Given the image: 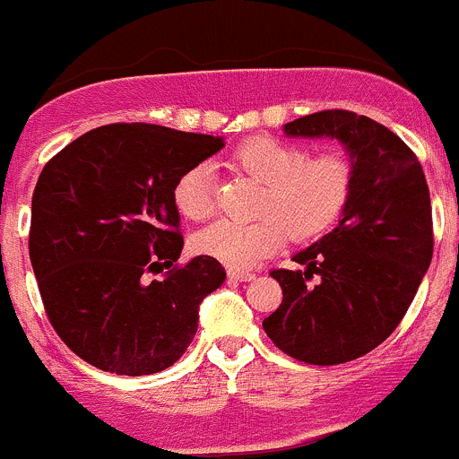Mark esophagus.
Returning <instances> with one entry per match:
<instances>
[{
    "instance_id": "esophagus-1",
    "label": "esophagus",
    "mask_w": 459,
    "mask_h": 459,
    "mask_svg": "<svg viewBox=\"0 0 459 459\" xmlns=\"http://www.w3.org/2000/svg\"><path fill=\"white\" fill-rule=\"evenodd\" d=\"M228 276H230V281H252L254 279V272L236 270V267H230Z\"/></svg>"
}]
</instances>
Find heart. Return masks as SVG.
I'll return each mask as SVG.
<instances>
[{"label":"heart","mask_w":459,"mask_h":459,"mask_svg":"<svg viewBox=\"0 0 459 459\" xmlns=\"http://www.w3.org/2000/svg\"><path fill=\"white\" fill-rule=\"evenodd\" d=\"M231 169L265 185L258 221H216L194 236V247L225 265L252 267L288 243L312 238L346 210L352 192V165L346 153L307 156L299 144L272 135L243 140L230 156ZM174 205L187 221H207L216 210L214 183L205 165L176 180Z\"/></svg>","instance_id":"heart-1"}]
</instances>
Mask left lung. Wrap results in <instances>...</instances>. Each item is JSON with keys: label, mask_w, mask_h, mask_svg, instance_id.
I'll list each match as a JSON object with an SVG mask.
<instances>
[{"label": "left lung", "mask_w": 459, "mask_h": 459, "mask_svg": "<svg viewBox=\"0 0 459 459\" xmlns=\"http://www.w3.org/2000/svg\"><path fill=\"white\" fill-rule=\"evenodd\" d=\"M285 134L346 144L352 192L337 228L292 258L303 270L270 272L283 301L263 330L292 359L346 364L393 334L429 270V185L412 149L366 116L328 108L288 122Z\"/></svg>", "instance_id": "left-lung-1"}]
</instances>
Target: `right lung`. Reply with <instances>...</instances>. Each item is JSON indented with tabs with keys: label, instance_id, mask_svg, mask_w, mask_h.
<instances>
[{
	"label": "right lung",
	"instance_id": "add662e5",
	"mask_svg": "<svg viewBox=\"0 0 459 459\" xmlns=\"http://www.w3.org/2000/svg\"><path fill=\"white\" fill-rule=\"evenodd\" d=\"M223 138L116 122L44 165L30 205L29 254L57 337L86 364L153 375L183 357L198 306L225 281L212 256L183 252L176 180ZM168 270L165 280L151 276Z\"/></svg>",
	"mask_w": 459,
	"mask_h": 459
}]
</instances>
